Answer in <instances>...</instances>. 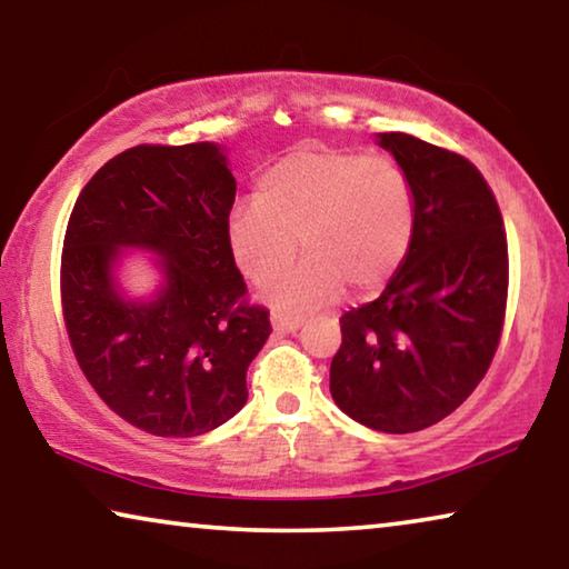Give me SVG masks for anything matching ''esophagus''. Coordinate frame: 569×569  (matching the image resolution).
Returning <instances> with one entry per match:
<instances>
[{"label":"esophagus","mask_w":569,"mask_h":569,"mask_svg":"<svg viewBox=\"0 0 569 569\" xmlns=\"http://www.w3.org/2000/svg\"><path fill=\"white\" fill-rule=\"evenodd\" d=\"M271 323H273V329H276V331L293 333V331L301 329L303 319H301V316L288 313V311H273V313H271Z\"/></svg>","instance_id":"obj_1"}]
</instances>
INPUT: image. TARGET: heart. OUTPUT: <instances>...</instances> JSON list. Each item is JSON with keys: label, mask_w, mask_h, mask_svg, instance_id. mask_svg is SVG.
I'll list each match as a JSON object with an SVG mask.
<instances>
[{"label": "heart", "mask_w": 569, "mask_h": 569, "mask_svg": "<svg viewBox=\"0 0 569 569\" xmlns=\"http://www.w3.org/2000/svg\"><path fill=\"white\" fill-rule=\"evenodd\" d=\"M413 236L409 178L387 158L353 150L298 148L258 178L256 203L226 220L228 248L250 281L261 283L295 252L307 258L268 281L278 306H313L349 283L371 293L397 273Z\"/></svg>", "instance_id": "1"}]
</instances>
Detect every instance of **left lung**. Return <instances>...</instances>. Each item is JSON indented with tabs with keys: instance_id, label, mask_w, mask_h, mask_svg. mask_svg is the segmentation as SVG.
Here are the masks:
<instances>
[{
	"instance_id": "8db88e82",
	"label": "left lung",
	"mask_w": 569,
	"mask_h": 569,
	"mask_svg": "<svg viewBox=\"0 0 569 569\" xmlns=\"http://www.w3.org/2000/svg\"><path fill=\"white\" fill-rule=\"evenodd\" d=\"M409 178V253L377 301L341 316L331 397L363 427L409 435L449 417L485 377L502 336L507 236L467 158L407 132H379Z\"/></svg>"
}]
</instances>
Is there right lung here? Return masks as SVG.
I'll return each mask as SVG.
<instances>
[{
    "label": "right lung",
    "instance_id": "obj_1",
    "mask_svg": "<svg viewBox=\"0 0 569 569\" xmlns=\"http://www.w3.org/2000/svg\"><path fill=\"white\" fill-rule=\"evenodd\" d=\"M236 178L216 142L138 146L94 172L72 208L62 308L72 351L100 399L156 437H198L246 407V371L271 336L246 303L226 220ZM146 249L161 283L128 297L117 268Z\"/></svg>",
    "mask_w": 569,
    "mask_h": 569
}]
</instances>
